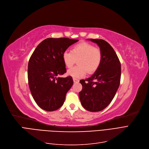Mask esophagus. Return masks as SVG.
Segmentation results:
<instances>
[{
  "instance_id": "34e87169",
  "label": "esophagus",
  "mask_w": 149,
  "mask_h": 149,
  "mask_svg": "<svg viewBox=\"0 0 149 149\" xmlns=\"http://www.w3.org/2000/svg\"><path fill=\"white\" fill-rule=\"evenodd\" d=\"M73 80H74V83H78V82H79V80L77 79H75L74 78L73 79Z\"/></svg>"
}]
</instances>
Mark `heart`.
Returning a JSON list of instances; mask_svg holds the SVG:
<instances>
[{
	"label": "heart",
	"mask_w": 149,
	"mask_h": 149,
	"mask_svg": "<svg viewBox=\"0 0 149 149\" xmlns=\"http://www.w3.org/2000/svg\"><path fill=\"white\" fill-rule=\"evenodd\" d=\"M62 59L67 68H71L78 61V67L68 71V75L75 79H80L88 74L96 72L101 63L102 53L100 49L88 42H81L72 47L70 52L65 51Z\"/></svg>",
	"instance_id": "obj_1"
}]
</instances>
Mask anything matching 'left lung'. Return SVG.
I'll return each mask as SVG.
<instances>
[{
    "instance_id": "left-lung-1",
    "label": "left lung",
    "mask_w": 149,
    "mask_h": 149,
    "mask_svg": "<svg viewBox=\"0 0 149 149\" xmlns=\"http://www.w3.org/2000/svg\"><path fill=\"white\" fill-rule=\"evenodd\" d=\"M90 40L100 48L102 61L91 77L80 81L82 90L79 97L82 106L87 111L99 112L111 102L116 94L120 83L121 64L114 49L106 41L93 38Z\"/></svg>"
}]
</instances>
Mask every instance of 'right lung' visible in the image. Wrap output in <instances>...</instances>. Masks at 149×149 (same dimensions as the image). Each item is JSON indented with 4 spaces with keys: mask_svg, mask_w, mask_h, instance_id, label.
Masks as SVG:
<instances>
[{
    "mask_svg": "<svg viewBox=\"0 0 149 149\" xmlns=\"http://www.w3.org/2000/svg\"><path fill=\"white\" fill-rule=\"evenodd\" d=\"M78 40L48 38L38 44L29 59L28 84L37 105L46 111L61 107L66 93L73 85L72 77H60L66 72L62 54Z\"/></svg>",
    "mask_w": 149,
    "mask_h": 149,
    "instance_id": "1",
    "label": "right lung"
}]
</instances>
